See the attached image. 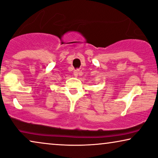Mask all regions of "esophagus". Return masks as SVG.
<instances>
[{
	"label": "esophagus",
	"mask_w": 158,
	"mask_h": 158,
	"mask_svg": "<svg viewBox=\"0 0 158 158\" xmlns=\"http://www.w3.org/2000/svg\"><path fill=\"white\" fill-rule=\"evenodd\" d=\"M80 73H81V71L79 70H76L73 71V75H74V77H77L78 75H79Z\"/></svg>",
	"instance_id": "1"
}]
</instances>
